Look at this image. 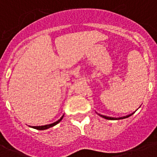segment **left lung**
<instances>
[{
  "mask_svg": "<svg viewBox=\"0 0 157 157\" xmlns=\"http://www.w3.org/2000/svg\"><path fill=\"white\" fill-rule=\"evenodd\" d=\"M134 114V113H132V114H129L128 115V116H125V117H118V118H115V117H106V116H103V115H100L98 114L100 117H103V118H105V119L107 120H121V119H124V118H127V117H130V116H132V115Z\"/></svg>",
  "mask_w": 157,
  "mask_h": 157,
  "instance_id": "obj_1",
  "label": "left lung"
}]
</instances>
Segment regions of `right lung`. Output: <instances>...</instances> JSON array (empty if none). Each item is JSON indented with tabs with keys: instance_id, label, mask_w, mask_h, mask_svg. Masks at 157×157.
<instances>
[{
	"instance_id": "add662e5",
	"label": "right lung",
	"mask_w": 157,
	"mask_h": 157,
	"mask_svg": "<svg viewBox=\"0 0 157 157\" xmlns=\"http://www.w3.org/2000/svg\"><path fill=\"white\" fill-rule=\"evenodd\" d=\"M63 118V117H62L59 120V121H57L56 122H54V123H52V124H45V125H41V126H32V128H33V129H39V130H44V129H49V128H50V127H53V126H54V125H56L58 123H59V122L61 121Z\"/></svg>"
}]
</instances>
